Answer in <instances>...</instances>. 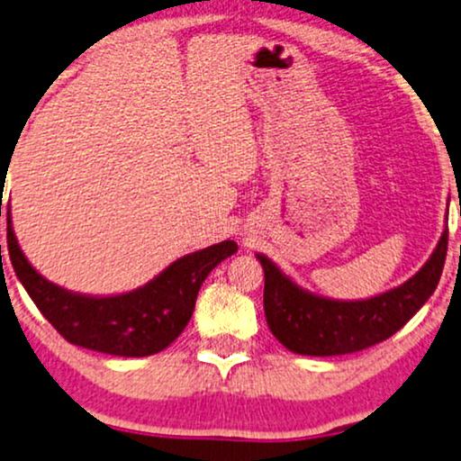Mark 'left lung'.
<instances>
[{"label":"left lung","mask_w":461,"mask_h":461,"mask_svg":"<svg viewBox=\"0 0 461 461\" xmlns=\"http://www.w3.org/2000/svg\"><path fill=\"white\" fill-rule=\"evenodd\" d=\"M445 227L434 253L409 281L368 300H334L311 294L281 267L258 253L266 274L264 311L267 328L289 351L312 357L347 355L393 336L438 287L447 258Z\"/></svg>","instance_id":"obj_1"}]
</instances>
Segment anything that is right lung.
<instances>
[{"mask_svg": "<svg viewBox=\"0 0 461 461\" xmlns=\"http://www.w3.org/2000/svg\"><path fill=\"white\" fill-rule=\"evenodd\" d=\"M236 250L234 240L212 244L176 259L127 294L85 295L46 281L29 264L8 214L10 261L33 304L68 342L119 357H147L170 347L187 328L202 283Z\"/></svg>", "mask_w": 461, "mask_h": 461, "instance_id": "right-lung-1", "label": "right lung"}]
</instances>
